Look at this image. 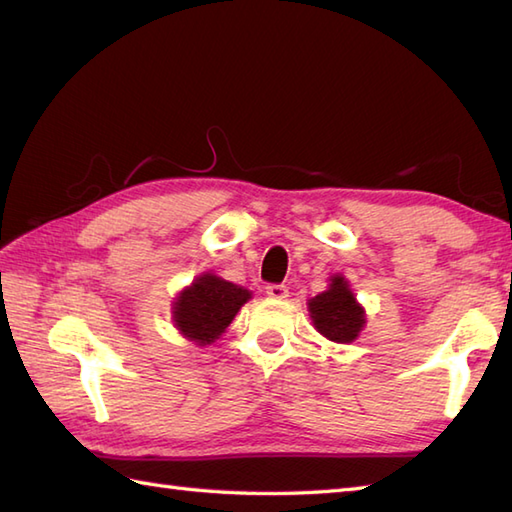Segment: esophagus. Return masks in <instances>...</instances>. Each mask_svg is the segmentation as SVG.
<instances>
[{
	"mask_svg": "<svg viewBox=\"0 0 512 512\" xmlns=\"http://www.w3.org/2000/svg\"><path fill=\"white\" fill-rule=\"evenodd\" d=\"M266 295L270 299H286L288 297V286H284V284H268L266 286Z\"/></svg>",
	"mask_w": 512,
	"mask_h": 512,
	"instance_id": "esophagus-1",
	"label": "esophagus"
}]
</instances>
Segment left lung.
I'll return each mask as SVG.
<instances>
[{
  "label": "left lung",
  "mask_w": 512,
  "mask_h": 512,
  "mask_svg": "<svg viewBox=\"0 0 512 512\" xmlns=\"http://www.w3.org/2000/svg\"><path fill=\"white\" fill-rule=\"evenodd\" d=\"M308 306L314 328L334 343H352L365 323L363 308L347 288V281L339 275L332 277L330 290L310 299Z\"/></svg>",
  "instance_id": "left-lung-1"
}]
</instances>
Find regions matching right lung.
Segmentation results:
<instances>
[{
	"label": "right lung",
	"mask_w": 512,
	"mask_h": 512,
	"mask_svg": "<svg viewBox=\"0 0 512 512\" xmlns=\"http://www.w3.org/2000/svg\"><path fill=\"white\" fill-rule=\"evenodd\" d=\"M250 299V292L215 275H202L180 292L173 308L178 330L191 341L206 345L220 336L237 310Z\"/></svg>",
	"instance_id": "1"
}]
</instances>
